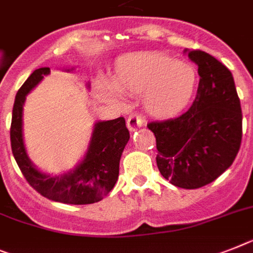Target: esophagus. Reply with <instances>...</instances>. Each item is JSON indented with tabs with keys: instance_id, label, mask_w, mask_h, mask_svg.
<instances>
[{
	"instance_id": "34e87169",
	"label": "esophagus",
	"mask_w": 253,
	"mask_h": 253,
	"mask_svg": "<svg viewBox=\"0 0 253 253\" xmlns=\"http://www.w3.org/2000/svg\"><path fill=\"white\" fill-rule=\"evenodd\" d=\"M144 123V118L140 114L137 113H132L128 118H127V127H128V130L132 132V131H136L139 127L143 126Z\"/></svg>"
}]
</instances>
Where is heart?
Here are the masks:
<instances>
[{
    "label": "heart",
    "instance_id": "obj_1",
    "mask_svg": "<svg viewBox=\"0 0 253 253\" xmlns=\"http://www.w3.org/2000/svg\"><path fill=\"white\" fill-rule=\"evenodd\" d=\"M112 84L100 82L103 99L121 103L125 95H140L141 107L156 118L179 114L192 99L197 84L194 68L161 52H132L121 56L112 74Z\"/></svg>",
    "mask_w": 253,
    "mask_h": 253
}]
</instances>
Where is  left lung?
<instances>
[{"mask_svg": "<svg viewBox=\"0 0 253 253\" xmlns=\"http://www.w3.org/2000/svg\"><path fill=\"white\" fill-rule=\"evenodd\" d=\"M198 65L197 96L181 116L148 123L157 143V166L172 185L197 189L215 181L238 154L242 109L233 74L201 50H185Z\"/></svg>", "mask_w": 253, "mask_h": 253, "instance_id": "obj_1", "label": "left lung"}]
</instances>
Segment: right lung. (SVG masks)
<instances>
[{"label": "right lung", "mask_w": 253, "mask_h": 253, "mask_svg": "<svg viewBox=\"0 0 253 253\" xmlns=\"http://www.w3.org/2000/svg\"><path fill=\"white\" fill-rule=\"evenodd\" d=\"M48 73L50 68L36 69L15 96L10 128L14 158L29 185L46 198L67 205L99 202L118 180L121 156L130 139L125 118L95 123L86 154L73 169L56 176L41 172L28 158L23 141V105L27 95Z\"/></svg>", "instance_id": "obj_1"}]
</instances>
